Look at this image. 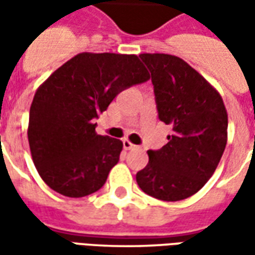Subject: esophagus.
I'll return each mask as SVG.
<instances>
[{
	"label": "esophagus",
	"mask_w": 255,
	"mask_h": 255,
	"mask_svg": "<svg viewBox=\"0 0 255 255\" xmlns=\"http://www.w3.org/2000/svg\"><path fill=\"white\" fill-rule=\"evenodd\" d=\"M134 147H136V146H134L133 143L129 142L128 139H125V140H123V149H125V150H132V149H134Z\"/></svg>",
	"instance_id": "obj_1"
}]
</instances>
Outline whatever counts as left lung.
Listing matches in <instances>:
<instances>
[{"mask_svg": "<svg viewBox=\"0 0 255 255\" xmlns=\"http://www.w3.org/2000/svg\"><path fill=\"white\" fill-rule=\"evenodd\" d=\"M152 75L159 119L173 128L167 143L149 150L136 181L146 194L184 200L213 176L227 143V112L219 92L183 59L167 54L139 55Z\"/></svg>", "mask_w": 255, "mask_h": 255, "instance_id": "obj_1", "label": "left lung"}]
</instances>
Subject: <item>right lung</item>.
Instances as JSON below:
<instances>
[{"instance_id":"right-lung-1","label":"right lung","mask_w":255,"mask_h":255,"mask_svg":"<svg viewBox=\"0 0 255 255\" xmlns=\"http://www.w3.org/2000/svg\"><path fill=\"white\" fill-rule=\"evenodd\" d=\"M136 55L74 56L39 86L29 109L28 142L42 180L66 197L98 191L122 152L119 139L95 132L119 93L149 81Z\"/></svg>"}]
</instances>
